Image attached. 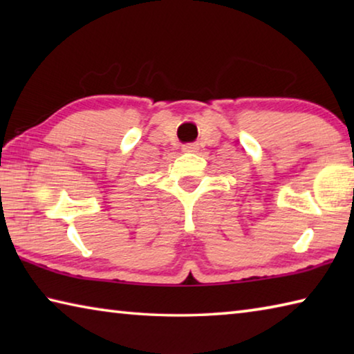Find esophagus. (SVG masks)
I'll list each match as a JSON object with an SVG mask.
<instances>
[{"mask_svg": "<svg viewBox=\"0 0 354 354\" xmlns=\"http://www.w3.org/2000/svg\"><path fill=\"white\" fill-rule=\"evenodd\" d=\"M184 153H196L198 151V145L196 143H187V145H183Z\"/></svg>", "mask_w": 354, "mask_h": 354, "instance_id": "obj_1", "label": "esophagus"}]
</instances>
